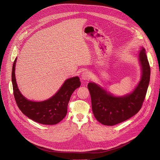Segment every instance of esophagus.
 <instances>
[{"label":"esophagus","instance_id":"esophagus-1","mask_svg":"<svg viewBox=\"0 0 160 160\" xmlns=\"http://www.w3.org/2000/svg\"><path fill=\"white\" fill-rule=\"evenodd\" d=\"M81 78L83 80H88L90 79V73L88 72H83L81 75Z\"/></svg>","mask_w":160,"mask_h":160}]
</instances>
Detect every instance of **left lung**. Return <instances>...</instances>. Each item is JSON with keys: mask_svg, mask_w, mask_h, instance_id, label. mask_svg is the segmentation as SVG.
<instances>
[{"mask_svg": "<svg viewBox=\"0 0 160 160\" xmlns=\"http://www.w3.org/2000/svg\"><path fill=\"white\" fill-rule=\"evenodd\" d=\"M138 60L141 78L129 93L116 96L96 83H88L93 114L102 124L114 126L131 118L141 109L150 79V67L143 47L138 53Z\"/></svg>", "mask_w": 160, "mask_h": 160, "instance_id": "left-lung-1", "label": "left lung"}]
</instances>
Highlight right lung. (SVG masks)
Masks as SVG:
<instances>
[{"mask_svg": "<svg viewBox=\"0 0 160 160\" xmlns=\"http://www.w3.org/2000/svg\"><path fill=\"white\" fill-rule=\"evenodd\" d=\"M17 58L13 63L12 83L16 103L21 112L29 119L45 125L60 122L67 114L68 104L73 92L81 83L78 77L67 79L58 92L47 100L36 102L28 100L20 92L16 82L15 69Z\"/></svg>", "mask_w": 160, "mask_h": 160, "instance_id": "right-lung-1", "label": "right lung"}]
</instances>
